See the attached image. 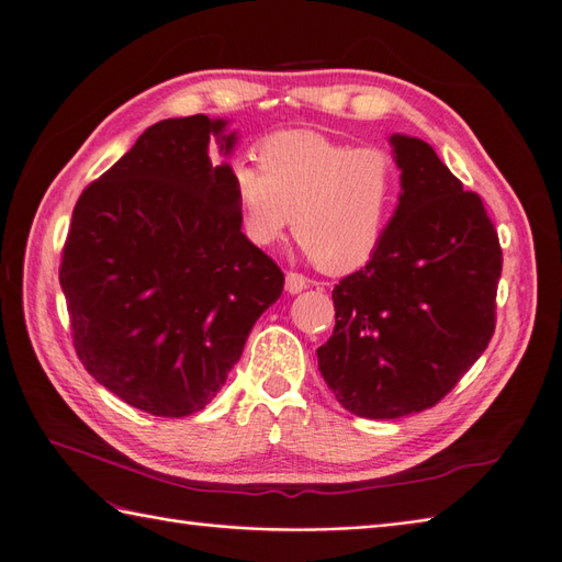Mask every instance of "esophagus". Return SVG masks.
I'll use <instances>...</instances> for the list:
<instances>
[{
	"label": "esophagus",
	"instance_id": "1",
	"mask_svg": "<svg viewBox=\"0 0 562 562\" xmlns=\"http://www.w3.org/2000/svg\"><path fill=\"white\" fill-rule=\"evenodd\" d=\"M307 278L305 276H301V273H286V278H284V289L289 294H301L303 289L307 286Z\"/></svg>",
	"mask_w": 562,
	"mask_h": 562
}]
</instances>
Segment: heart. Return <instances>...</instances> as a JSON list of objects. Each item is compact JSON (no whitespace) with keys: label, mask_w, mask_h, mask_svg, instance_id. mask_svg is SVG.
<instances>
[{"label":"heart","mask_w":562,"mask_h":562,"mask_svg":"<svg viewBox=\"0 0 562 562\" xmlns=\"http://www.w3.org/2000/svg\"><path fill=\"white\" fill-rule=\"evenodd\" d=\"M261 166L236 159L232 187L245 236L278 243L289 224L301 252L326 273H347L375 252L398 199V164L378 145L317 132H280L259 145Z\"/></svg>","instance_id":"1"}]
</instances>
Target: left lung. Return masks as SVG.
<instances>
[{"label":"left lung","instance_id":"8db88e82","mask_svg":"<svg viewBox=\"0 0 562 562\" xmlns=\"http://www.w3.org/2000/svg\"><path fill=\"white\" fill-rule=\"evenodd\" d=\"M401 194L368 263L334 289L336 328L317 349L338 403L398 419L442 401L495 328L503 249L482 199L430 145L391 134Z\"/></svg>","mask_w":562,"mask_h":562}]
</instances>
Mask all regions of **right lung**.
Here are the masks:
<instances>
[{
  "label": "right lung",
  "instance_id": "right-lung-1",
  "mask_svg": "<svg viewBox=\"0 0 562 562\" xmlns=\"http://www.w3.org/2000/svg\"><path fill=\"white\" fill-rule=\"evenodd\" d=\"M228 120L169 117L80 194L61 252L76 355L127 405L155 417L203 409L284 286L240 232Z\"/></svg>",
  "mask_w": 562,
  "mask_h": 562
}]
</instances>
